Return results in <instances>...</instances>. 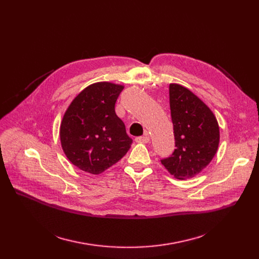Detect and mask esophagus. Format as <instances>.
Listing matches in <instances>:
<instances>
[{
  "instance_id": "1",
  "label": "esophagus",
  "mask_w": 259,
  "mask_h": 259,
  "mask_svg": "<svg viewBox=\"0 0 259 259\" xmlns=\"http://www.w3.org/2000/svg\"><path fill=\"white\" fill-rule=\"evenodd\" d=\"M135 141H137V143H140V144H147L149 143V141H150V139H149L148 135H144V137H139L135 139Z\"/></svg>"
}]
</instances>
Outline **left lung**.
<instances>
[{"label":"left lung","instance_id":"1","mask_svg":"<svg viewBox=\"0 0 259 259\" xmlns=\"http://www.w3.org/2000/svg\"><path fill=\"white\" fill-rule=\"evenodd\" d=\"M169 97L176 149L160 161L175 179H192L217 152L219 122L211 109L188 88L170 84Z\"/></svg>","mask_w":259,"mask_h":259}]
</instances>
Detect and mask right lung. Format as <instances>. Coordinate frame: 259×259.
Instances as JSON below:
<instances>
[{
    "instance_id": "right-lung-1",
    "label": "right lung",
    "mask_w": 259,
    "mask_h": 259,
    "mask_svg": "<svg viewBox=\"0 0 259 259\" xmlns=\"http://www.w3.org/2000/svg\"><path fill=\"white\" fill-rule=\"evenodd\" d=\"M124 86L99 81L81 90L64 113L62 149L79 170L98 175L124 156L131 147L125 124L115 113Z\"/></svg>"
}]
</instances>
